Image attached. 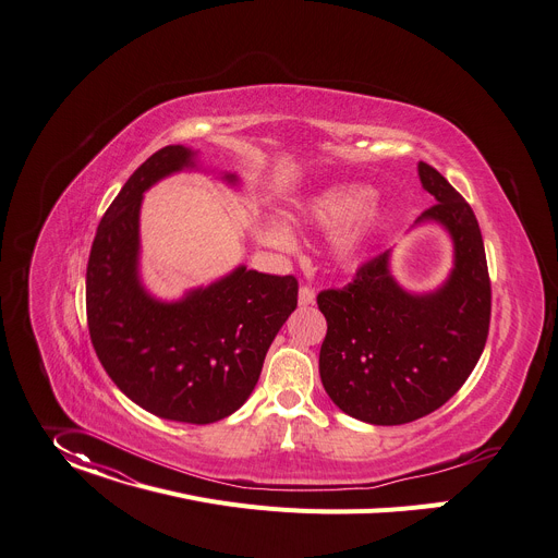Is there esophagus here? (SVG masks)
<instances>
[{"label":"esophagus","mask_w":558,"mask_h":558,"mask_svg":"<svg viewBox=\"0 0 558 558\" xmlns=\"http://www.w3.org/2000/svg\"><path fill=\"white\" fill-rule=\"evenodd\" d=\"M298 302H300V307L314 305V302H316V291H314L310 284H302V287L298 289Z\"/></svg>","instance_id":"esophagus-1"}]
</instances>
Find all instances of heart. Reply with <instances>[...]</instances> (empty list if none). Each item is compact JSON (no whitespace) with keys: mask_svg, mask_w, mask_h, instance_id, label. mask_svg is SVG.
<instances>
[{"mask_svg":"<svg viewBox=\"0 0 558 558\" xmlns=\"http://www.w3.org/2000/svg\"><path fill=\"white\" fill-rule=\"evenodd\" d=\"M369 191L363 186H336L327 189L312 199H307L305 205L298 209L293 220H305L312 225H323L331 227L348 220L342 225L331 240L333 256L340 263H349L361 253L374 222H376V211L367 205ZM258 238L276 248H289L291 246V235L289 231L278 225V222H267L258 229Z\"/></svg>","mask_w":558,"mask_h":558,"instance_id":"1","label":"heart"}]
</instances>
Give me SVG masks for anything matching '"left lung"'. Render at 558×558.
Returning a JSON list of instances; mask_svg holds the SVG:
<instances>
[{
    "label": "left lung",
    "mask_w": 558,
    "mask_h": 558,
    "mask_svg": "<svg viewBox=\"0 0 558 558\" xmlns=\"http://www.w3.org/2000/svg\"><path fill=\"white\" fill-rule=\"evenodd\" d=\"M418 175L436 199L418 222L434 220L453 240L447 282L408 293L389 274V253H380L347 287L318 293L325 391L344 414L372 425L436 412L470 378L489 333L492 284L476 216L434 167L418 162Z\"/></svg>",
    "instance_id": "left-lung-1"
}]
</instances>
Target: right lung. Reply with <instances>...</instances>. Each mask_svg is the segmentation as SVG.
Wrapping results in <instances>:
<instances>
[{
  "mask_svg": "<svg viewBox=\"0 0 558 558\" xmlns=\"http://www.w3.org/2000/svg\"><path fill=\"white\" fill-rule=\"evenodd\" d=\"M186 167L193 150L165 146L111 202L88 256L86 320L97 359L120 391L160 418L207 425L240 410L256 387L276 333L298 307V280L238 267L178 302L142 289V193Z\"/></svg>",
  "mask_w": 558,
  "mask_h": 558,
  "instance_id": "obj_1",
  "label": "right lung"
}]
</instances>
